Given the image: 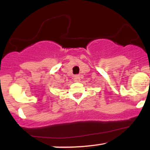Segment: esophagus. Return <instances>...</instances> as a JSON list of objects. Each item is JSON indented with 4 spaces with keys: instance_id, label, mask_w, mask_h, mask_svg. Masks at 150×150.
I'll return each instance as SVG.
<instances>
[{
    "instance_id": "34e87169",
    "label": "esophagus",
    "mask_w": 150,
    "mask_h": 150,
    "mask_svg": "<svg viewBox=\"0 0 150 150\" xmlns=\"http://www.w3.org/2000/svg\"><path fill=\"white\" fill-rule=\"evenodd\" d=\"M74 81L75 82H79L80 81V77L79 75H75L74 76Z\"/></svg>"
}]
</instances>
